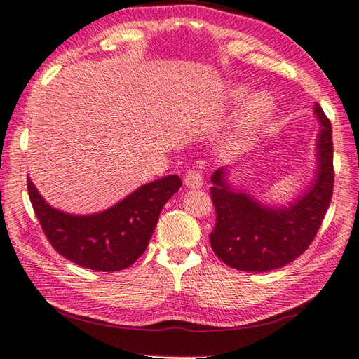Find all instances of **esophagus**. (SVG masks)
I'll list each match as a JSON object with an SVG mask.
<instances>
[{"label": "esophagus", "instance_id": "1", "mask_svg": "<svg viewBox=\"0 0 359 359\" xmlns=\"http://www.w3.org/2000/svg\"><path fill=\"white\" fill-rule=\"evenodd\" d=\"M185 185L188 188H193V189H199L203 185V179H202V174L197 171V170H191L187 175H185Z\"/></svg>", "mask_w": 359, "mask_h": 359}]
</instances>
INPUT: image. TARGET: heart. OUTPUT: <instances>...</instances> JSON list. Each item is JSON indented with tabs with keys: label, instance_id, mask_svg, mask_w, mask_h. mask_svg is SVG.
<instances>
[{
	"label": "heart",
	"instance_id": "1",
	"mask_svg": "<svg viewBox=\"0 0 359 359\" xmlns=\"http://www.w3.org/2000/svg\"><path fill=\"white\" fill-rule=\"evenodd\" d=\"M250 90L245 86H236L231 90V98L236 103H241L248 97ZM273 100L269 95H259L253 102L250 103L247 112L241 118L236 133L233 134V143L241 144L243 140H247L250 135H253L259 128H261L273 114Z\"/></svg>",
	"mask_w": 359,
	"mask_h": 359
}]
</instances>
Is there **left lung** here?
I'll return each instance as SVG.
<instances>
[{
    "label": "left lung",
    "instance_id": "1",
    "mask_svg": "<svg viewBox=\"0 0 359 359\" xmlns=\"http://www.w3.org/2000/svg\"><path fill=\"white\" fill-rule=\"evenodd\" d=\"M315 114L319 120L315 184L287 207H266L253 196L234 191L225 179L226 168L211 175L216 225L210 242L215 255L231 269L256 273L280 269L313 242L330 205L334 182L330 120L318 103Z\"/></svg>",
    "mask_w": 359,
    "mask_h": 359
}]
</instances>
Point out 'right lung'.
<instances>
[{"label": "right lung", "mask_w": 359, "mask_h": 359, "mask_svg": "<svg viewBox=\"0 0 359 359\" xmlns=\"http://www.w3.org/2000/svg\"><path fill=\"white\" fill-rule=\"evenodd\" d=\"M180 187L179 175H168L102 212L74 216L52 208L27 177L30 203L50 245L71 262L95 271L133 265L147 250L163 205Z\"/></svg>", "instance_id": "1"}]
</instances>
